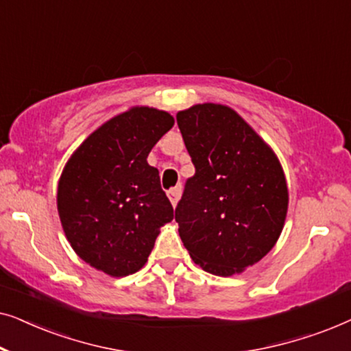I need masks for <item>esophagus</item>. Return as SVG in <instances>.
Segmentation results:
<instances>
[{
	"label": "esophagus",
	"mask_w": 351,
	"mask_h": 351,
	"mask_svg": "<svg viewBox=\"0 0 351 351\" xmlns=\"http://www.w3.org/2000/svg\"><path fill=\"white\" fill-rule=\"evenodd\" d=\"M180 193H182L180 186H174V189L167 190V196H169L172 206L177 204V201H179V198H180Z\"/></svg>",
	"instance_id": "1"
}]
</instances>
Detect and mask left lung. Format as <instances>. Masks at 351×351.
<instances>
[{
	"label": "left lung",
	"instance_id": "8db88e82",
	"mask_svg": "<svg viewBox=\"0 0 351 351\" xmlns=\"http://www.w3.org/2000/svg\"><path fill=\"white\" fill-rule=\"evenodd\" d=\"M195 176L176 208L182 243L217 276L243 273L275 246L289 191L271 147L234 112L198 104L177 113Z\"/></svg>",
	"mask_w": 351,
	"mask_h": 351
}]
</instances>
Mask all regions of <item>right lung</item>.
<instances>
[{
    "instance_id": "right-lung-1",
    "label": "right lung",
    "mask_w": 351,
    "mask_h": 351,
    "mask_svg": "<svg viewBox=\"0 0 351 351\" xmlns=\"http://www.w3.org/2000/svg\"><path fill=\"white\" fill-rule=\"evenodd\" d=\"M174 126L165 110L131 107L89 134L73 152L57 186V210L70 246L86 263L113 278L148 261L174 209L160 172L147 162Z\"/></svg>"
}]
</instances>
